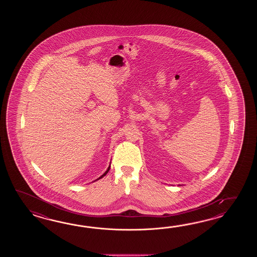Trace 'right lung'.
Wrapping results in <instances>:
<instances>
[{"label": "right lung", "mask_w": 257, "mask_h": 257, "mask_svg": "<svg viewBox=\"0 0 257 257\" xmlns=\"http://www.w3.org/2000/svg\"><path fill=\"white\" fill-rule=\"evenodd\" d=\"M109 169H110V166H109V167H108V168H107V170H106V171H105V172H104V175H101V176H100V177H99L98 179H96V180H99V179H101V178H103V177H104V175H106V174H107V173H108V171H109ZM96 180H95V181H96Z\"/></svg>", "instance_id": "add662e5"}]
</instances>
